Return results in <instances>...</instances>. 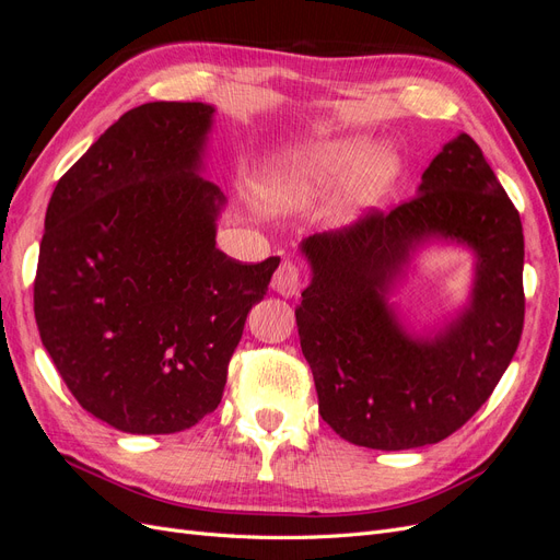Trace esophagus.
Masks as SVG:
<instances>
[{"label": "esophagus", "instance_id": "1", "mask_svg": "<svg viewBox=\"0 0 560 560\" xmlns=\"http://www.w3.org/2000/svg\"><path fill=\"white\" fill-rule=\"evenodd\" d=\"M273 292H278L280 296H296L301 292V270L294 261H282L276 270L273 282Z\"/></svg>", "mask_w": 560, "mask_h": 560}]
</instances>
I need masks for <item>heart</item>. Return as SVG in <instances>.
<instances>
[{"mask_svg": "<svg viewBox=\"0 0 560 560\" xmlns=\"http://www.w3.org/2000/svg\"><path fill=\"white\" fill-rule=\"evenodd\" d=\"M371 144L366 140H336L317 144L306 154L280 165L278 171L264 177L261 191L266 202L273 210H290L308 206L331 186L350 175L369 159ZM399 161L389 151H378L360 175L350 184L346 202L348 210H358L376 200L389 184L395 182Z\"/></svg>", "mask_w": 560, "mask_h": 560, "instance_id": "obj_1", "label": "heart"}]
</instances>
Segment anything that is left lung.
<instances>
[{"label": "left lung", "instance_id": "8db88e82", "mask_svg": "<svg viewBox=\"0 0 560 560\" xmlns=\"http://www.w3.org/2000/svg\"><path fill=\"white\" fill-rule=\"evenodd\" d=\"M430 242L475 252L468 306L434 335H411L386 299ZM311 284L296 327L319 416L354 446L436 444L481 409L523 331V226L467 132L442 147L416 198L301 243Z\"/></svg>", "mask_w": 560, "mask_h": 560}]
</instances>
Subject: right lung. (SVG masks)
<instances>
[{"label": "right lung", "instance_id": "1", "mask_svg": "<svg viewBox=\"0 0 560 560\" xmlns=\"http://www.w3.org/2000/svg\"><path fill=\"white\" fill-rule=\"evenodd\" d=\"M214 107L147 103L109 126L48 200L35 317L77 401L128 434L212 413L247 313L280 259L217 249L224 194L202 177Z\"/></svg>", "mask_w": 560, "mask_h": 560}]
</instances>
